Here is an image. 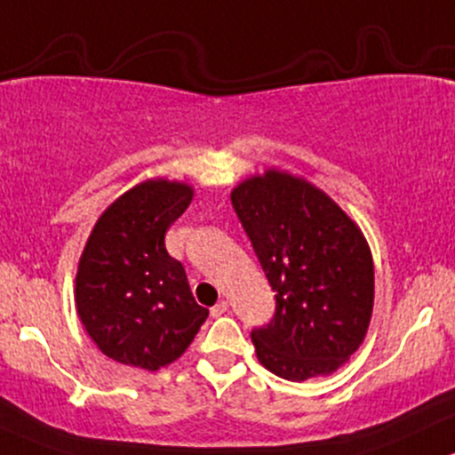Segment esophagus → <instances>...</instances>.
<instances>
[{"label": "esophagus", "instance_id": "obj_1", "mask_svg": "<svg viewBox=\"0 0 455 455\" xmlns=\"http://www.w3.org/2000/svg\"><path fill=\"white\" fill-rule=\"evenodd\" d=\"M228 311V302L227 300H220L216 307H212V317H220Z\"/></svg>", "mask_w": 455, "mask_h": 455}]
</instances>
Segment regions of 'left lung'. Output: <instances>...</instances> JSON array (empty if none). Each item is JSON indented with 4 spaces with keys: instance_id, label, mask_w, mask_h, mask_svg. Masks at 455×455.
<instances>
[{
    "instance_id": "1",
    "label": "left lung",
    "mask_w": 455,
    "mask_h": 455,
    "mask_svg": "<svg viewBox=\"0 0 455 455\" xmlns=\"http://www.w3.org/2000/svg\"><path fill=\"white\" fill-rule=\"evenodd\" d=\"M276 308L251 337L261 365L284 380L331 373L365 339L373 263L365 237L311 183L267 171L231 194Z\"/></svg>"
}]
</instances>
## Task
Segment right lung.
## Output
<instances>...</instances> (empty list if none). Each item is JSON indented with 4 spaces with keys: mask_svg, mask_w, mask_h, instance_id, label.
I'll use <instances>...</instances> for the list:
<instances>
[{
    "mask_svg": "<svg viewBox=\"0 0 455 455\" xmlns=\"http://www.w3.org/2000/svg\"><path fill=\"white\" fill-rule=\"evenodd\" d=\"M192 201L183 183H140L106 209L77 269L75 300L99 349L148 371L186 352L209 311L192 296L166 231Z\"/></svg>",
    "mask_w": 455,
    "mask_h": 455,
    "instance_id": "obj_1",
    "label": "right lung"
}]
</instances>
